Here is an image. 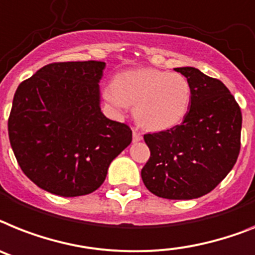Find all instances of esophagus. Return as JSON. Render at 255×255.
I'll return each mask as SVG.
<instances>
[{"mask_svg": "<svg viewBox=\"0 0 255 255\" xmlns=\"http://www.w3.org/2000/svg\"><path fill=\"white\" fill-rule=\"evenodd\" d=\"M132 136H133V142H137V141L142 140V134L141 132H138L137 129H132Z\"/></svg>", "mask_w": 255, "mask_h": 255, "instance_id": "34e87169", "label": "esophagus"}]
</instances>
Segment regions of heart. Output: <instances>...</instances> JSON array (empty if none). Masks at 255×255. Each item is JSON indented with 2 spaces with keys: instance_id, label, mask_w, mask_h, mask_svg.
<instances>
[{
  "instance_id": "1",
  "label": "heart",
  "mask_w": 255,
  "mask_h": 255,
  "mask_svg": "<svg viewBox=\"0 0 255 255\" xmlns=\"http://www.w3.org/2000/svg\"><path fill=\"white\" fill-rule=\"evenodd\" d=\"M190 96L189 81L184 75L154 68L122 72L105 89L106 101L118 110L134 106V119L149 131L176 126L187 114Z\"/></svg>"
}]
</instances>
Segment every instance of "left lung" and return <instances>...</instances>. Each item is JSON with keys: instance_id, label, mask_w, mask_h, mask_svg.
Masks as SVG:
<instances>
[{"instance_id": "8db88e82", "label": "left lung", "mask_w": 255, "mask_h": 255, "mask_svg": "<svg viewBox=\"0 0 255 255\" xmlns=\"http://www.w3.org/2000/svg\"><path fill=\"white\" fill-rule=\"evenodd\" d=\"M190 85L189 111L183 123L144 134L150 158L141 177L151 193L192 200L217 187L236 163L243 115L228 88L194 67L175 68Z\"/></svg>"}]
</instances>
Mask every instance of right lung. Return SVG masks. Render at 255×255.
I'll use <instances>...</instances> for the list:
<instances>
[{
  "label": "right lung",
  "instance_id": "1",
  "mask_svg": "<svg viewBox=\"0 0 255 255\" xmlns=\"http://www.w3.org/2000/svg\"><path fill=\"white\" fill-rule=\"evenodd\" d=\"M104 62H54L22 81L8 117V138L24 175L63 197L101 187L111 160L131 144L129 126L101 113Z\"/></svg>",
  "mask_w": 255,
  "mask_h": 255
}]
</instances>
